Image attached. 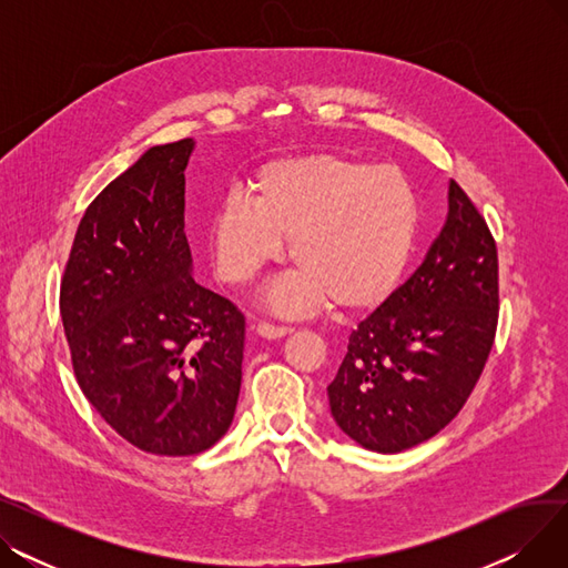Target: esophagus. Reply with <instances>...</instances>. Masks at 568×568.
<instances>
[{
	"label": "esophagus",
	"mask_w": 568,
	"mask_h": 568,
	"mask_svg": "<svg viewBox=\"0 0 568 568\" xmlns=\"http://www.w3.org/2000/svg\"><path fill=\"white\" fill-rule=\"evenodd\" d=\"M255 332H257V336H262L266 341H276V338H283V336L292 334L290 326H276V324H268V322H260L255 326Z\"/></svg>",
	"instance_id": "1"
}]
</instances>
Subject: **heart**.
I'll list each match as a JSON object with an SVG mask.
<instances>
[{"mask_svg":"<svg viewBox=\"0 0 568 568\" xmlns=\"http://www.w3.org/2000/svg\"><path fill=\"white\" fill-rule=\"evenodd\" d=\"M419 230V200L400 170L311 152L260 165L251 202L227 197L216 209L209 248L221 281L246 285L290 242L296 274L274 290V306L313 313L332 302L359 315L396 294Z\"/></svg>","mask_w":568,"mask_h":568,"instance_id":"heart-1","label":"heart"}]
</instances>
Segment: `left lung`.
<instances>
[{
  "label": "left lung",
  "mask_w": 568,
  "mask_h": 568,
  "mask_svg": "<svg viewBox=\"0 0 568 568\" xmlns=\"http://www.w3.org/2000/svg\"><path fill=\"white\" fill-rule=\"evenodd\" d=\"M497 306L495 239L452 182L449 214L422 266L349 334L326 386L338 428L377 454L437 435L484 373Z\"/></svg>",
  "instance_id": "obj_1"
}]
</instances>
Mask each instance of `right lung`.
<instances>
[{
  "label": "right lung",
  "instance_id": "1",
  "mask_svg": "<svg viewBox=\"0 0 568 568\" xmlns=\"http://www.w3.org/2000/svg\"><path fill=\"white\" fill-rule=\"evenodd\" d=\"M191 138L149 146L87 206L59 311L87 400L138 449L195 456L230 428L244 315L193 281L184 232Z\"/></svg>",
  "mask_w": 568,
  "mask_h": 568
}]
</instances>
